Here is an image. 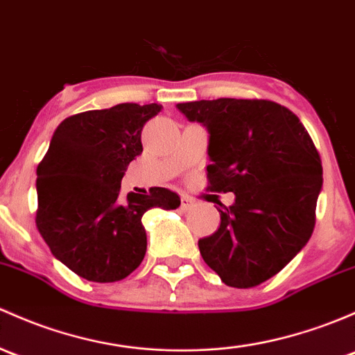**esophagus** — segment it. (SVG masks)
<instances>
[{
  "label": "esophagus",
  "instance_id": "obj_1",
  "mask_svg": "<svg viewBox=\"0 0 355 355\" xmlns=\"http://www.w3.org/2000/svg\"><path fill=\"white\" fill-rule=\"evenodd\" d=\"M180 207L184 209V211H190V209L196 207V200H193L192 197H189V196H182Z\"/></svg>",
  "mask_w": 355,
  "mask_h": 355
}]
</instances>
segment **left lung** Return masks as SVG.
Segmentation results:
<instances>
[{"mask_svg":"<svg viewBox=\"0 0 355 355\" xmlns=\"http://www.w3.org/2000/svg\"><path fill=\"white\" fill-rule=\"evenodd\" d=\"M209 132L211 192H233L221 225L199 240L204 262L226 286H259L311 238L323 185L318 151L300 119L270 100L177 103Z\"/></svg>","mask_w":355,"mask_h":355,"instance_id":"obj_1","label":"left lung"}]
</instances>
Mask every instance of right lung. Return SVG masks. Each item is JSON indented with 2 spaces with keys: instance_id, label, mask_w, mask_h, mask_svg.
<instances>
[{
  "instance_id": "add662e5",
  "label": "right lung",
  "mask_w": 355,
  "mask_h": 355,
  "mask_svg": "<svg viewBox=\"0 0 355 355\" xmlns=\"http://www.w3.org/2000/svg\"><path fill=\"white\" fill-rule=\"evenodd\" d=\"M159 110L158 103H119L71 115L37 166V230L52 255L87 281L128 277L146 253L144 212L180 206L163 187L121 197L122 177L143 151L141 130Z\"/></svg>"
}]
</instances>
